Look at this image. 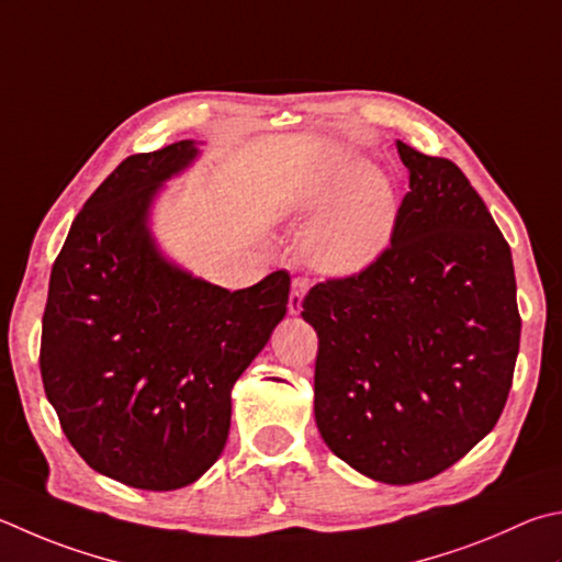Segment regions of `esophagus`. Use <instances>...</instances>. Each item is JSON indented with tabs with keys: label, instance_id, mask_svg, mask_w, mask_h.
<instances>
[{
	"label": "esophagus",
	"instance_id": "34e87169",
	"mask_svg": "<svg viewBox=\"0 0 562 562\" xmlns=\"http://www.w3.org/2000/svg\"><path fill=\"white\" fill-rule=\"evenodd\" d=\"M304 294H307V280H304V278H294V280H292L290 302H288V310H290V314H300V312H302Z\"/></svg>",
	"mask_w": 562,
	"mask_h": 562
}]
</instances>
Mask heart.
<instances>
[{
	"label": "heart",
	"instance_id": "1",
	"mask_svg": "<svg viewBox=\"0 0 562 562\" xmlns=\"http://www.w3.org/2000/svg\"><path fill=\"white\" fill-rule=\"evenodd\" d=\"M278 213L316 223L307 258L316 272L346 278L369 268L391 243L397 199L393 183L346 147H331L300 167L278 196Z\"/></svg>",
	"mask_w": 562,
	"mask_h": 562
}]
</instances>
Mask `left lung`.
I'll list each match as a JSON object with an SVG mask.
<instances>
[{"label":"left lung","mask_w":562,"mask_h":562,"mask_svg":"<svg viewBox=\"0 0 562 562\" xmlns=\"http://www.w3.org/2000/svg\"><path fill=\"white\" fill-rule=\"evenodd\" d=\"M411 175L391 248L302 302L314 417L363 476L415 484L494 430L521 339L512 248L457 165L395 142Z\"/></svg>","instance_id":"obj_1"}]
</instances>
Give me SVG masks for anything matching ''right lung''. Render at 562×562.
<instances>
[{"label": "right lung", "mask_w": 562, "mask_h": 562, "mask_svg": "<svg viewBox=\"0 0 562 562\" xmlns=\"http://www.w3.org/2000/svg\"><path fill=\"white\" fill-rule=\"evenodd\" d=\"M199 142L132 155L100 183L50 270L41 379L76 452L120 484L196 482L231 430V391L284 319L290 274L231 292L169 260L151 233L165 183Z\"/></svg>", "instance_id": "right-lung-1"}]
</instances>
